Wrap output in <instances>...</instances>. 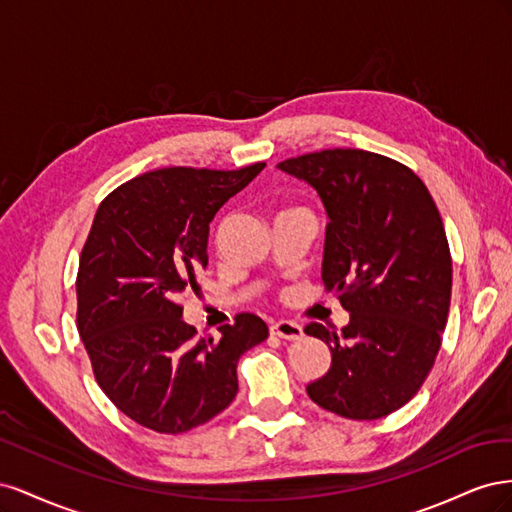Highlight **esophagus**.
<instances>
[{"label": "esophagus", "instance_id": "esophagus-1", "mask_svg": "<svg viewBox=\"0 0 512 512\" xmlns=\"http://www.w3.org/2000/svg\"><path fill=\"white\" fill-rule=\"evenodd\" d=\"M271 333L282 337V339H290V342H297V339L303 337V329L299 327L297 322H290V320H280L275 322L271 327Z\"/></svg>", "mask_w": 512, "mask_h": 512}]
</instances>
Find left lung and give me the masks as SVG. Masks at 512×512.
<instances>
[{
    "instance_id": "1",
    "label": "left lung",
    "mask_w": 512,
    "mask_h": 512,
    "mask_svg": "<svg viewBox=\"0 0 512 512\" xmlns=\"http://www.w3.org/2000/svg\"><path fill=\"white\" fill-rule=\"evenodd\" d=\"M277 166L322 198V282L350 312L342 335L305 327L331 348L329 371L307 395L344 418L376 421L416 395L442 344L453 260L440 211L408 166L380 153L324 149Z\"/></svg>"
}]
</instances>
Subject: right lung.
<instances>
[{"instance_id": "obj_1", "label": "right lung", "mask_w": 512, "mask_h": 512, "mask_svg": "<svg viewBox=\"0 0 512 512\" xmlns=\"http://www.w3.org/2000/svg\"><path fill=\"white\" fill-rule=\"evenodd\" d=\"M262 168H160L119 185L96 211L76 275V327L100 389L138 425L183 433L211 421L239 391V356L269 337L254 314L224 324L220 339L198 337L179 305L209 262L213 215Z\"/></svg>"}]
</instances>
